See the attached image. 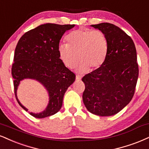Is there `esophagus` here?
<instances>
[{
    "label": "esophagus",
    "mask_w": 149,
    "mask_h": 149,
    "mask_svg": "<svg viewBox=\"0 0 149 149\" xmlns=\"http://www.w3.org/2000/svg\"><path fill=\"white\" fill-rule=\"evenodd\" d=\"M82 78V76H80V75H76V79L77 80H80V79Z\"/></svg>",
    "instance_id": "esophagus-1"
}]
</instances>
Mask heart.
<instances>
[{
	"mask_svg": "<svg viewBox=\"0 0 149 149\" xmlns=\"http://www.w3.org/2000/svg\"><path fill=\"white\" fill-rule=\"evenodd\" d=\"M67 44L59 46L58 52L64 65L73 68L80 59L78 71L85 73L91 68L96 69L103 65L108 53V40L100 30L80 28L67 36Z\"/></svg>",
	"mask_w": 149,
	"mask_h": 149,
	"instance_id": "heart-1",
	"label": "heart"
}]
</instances>
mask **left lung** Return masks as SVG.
<instances>
[{
  "label": "left lung",
  "mask_w": 149,
  "mask_h": 149,
  "mask_svg": "<svg viewBox=\"0 0 149 149\" xmlns=\"http://www.w3.org/2000/svg\"><path fill=\"white\" fill-rule=\"evenodd\" d=\"M105 34L108 53L105 62L82 78V101L91 113L114 115L130 103L135 94L139 68L135 44L119 27L109 23L92 25Z\"/></svg>",
  "instance_id": "1"
}]
</instances>
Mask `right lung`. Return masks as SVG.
Masks as SVG:
<instances>
[{
  "label": "right lung",
  "instance_id": "obj_1",
  "mask_svg": "<svg viewBox=\"0 0 149 149\" xmlns=\"http://www.w3.org/2000/svg\"><path fill=\"white\" fill-rule=\"evenodd\" d=\"M74 25L46 23L26 32L16 46L12 75L17 101V90L21 80L32 78L45 86L49 103L43 112L30 113L35 118H44L57 113L62 105L66 91L76 79V75L65 67L60 58L58 47L64 33Z\"/></svg>",
  "mask_w": 149,
  "mask_h": 149
}]
</instances>
